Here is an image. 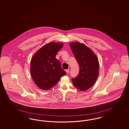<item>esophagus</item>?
<instances>
[{"instance_id": "esophagus-1", "label": "esophagus", "mask_w": 129, "mask_h": 129, "mask_svg": "<svg viewBox=\"0 0 129 129\" xmlns=\"http://www.w3.org/2000/svg\"><path fill=\"white\" fill-rule=\"evenodd\" d=\"M66 71V72L67 73V74H68L69 73V69H67V70H65Z\"/></svg>"}]
</instances>
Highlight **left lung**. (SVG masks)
<instances>
[{"label":"left lung","instance_id":"1","mask_svg":"<svg viewBox=\"0 0 129 129\" xmlns=\"http://www.w3.org/2000/svg\"><path fill=\"white\" fill-rule=\"evenodd\" d=\"M70 47L79 66L77 76L72 78L77 88L85 91L94 85L99 72V63L97 56L86 45L79 42L70 43Z\"/></svg>","mask_w":129,"mask_h":129}]
</instances>
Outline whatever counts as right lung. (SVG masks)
Wrapping results in <instances>:
<instances>
[{"label":"right lung","instance_id":"obj_1","mask_svg":"<svg viewBox=\"0 0 129 129\" xmlns=\"http://www.w3.org/2000/svg\"><path fill=\"white\" fill-rule=\"evenodd\" d=\"M63 44L49 43L45 44L32 56L30 73L32 79L39 88L49 90L55 85L60 77L66 74L55 56Z\"/></svg>","mask_w":129,"mask_h":129}]
</instances>
